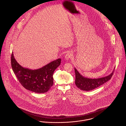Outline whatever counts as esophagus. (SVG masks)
<instances>
[{"mask_svg": "<svg viewBox=\"0 0 126 126\" xmlns=\"http://www.w3.org/2000/svg\"><path fill=\"white\" fill-rule=\"evenodd\" d=\"M72 57H73V55H72V53L70 52H67V53L66 54V55L65 56V59L66 60H68L69 59L72 58Z\"/></svg>", "mask_w": 126, "mask_h": 126, "instance_id": "34e87169", "label": "esophagus"}]
</instances>
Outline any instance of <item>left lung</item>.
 Masks as SVG:
<instances>
[{
  "label": "left lung",
  "instance_id": "left-lung-1",
  "mask_svg": "<svg viewBox=\"0 0 126 126\" xmlns=\"http://www.w3.org/2000/svg\"><path fill=\"white\" fill-rule=\"evenodd\" d=\"M114 69L111 73L108 76L101 78L92 79L84 77L75 67L76 74L75 84L78 88L83 91H89L94 89L111 79L114 73Z\"/></svg>",
  "mask_w": 126,
  "mask_h": 126
}]
</instances>
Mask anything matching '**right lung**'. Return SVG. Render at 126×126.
<instances>
[{
    "instance_id": "add662e5",
    "label": "right lung",
    "mask_w": 126,
    "mask_h": 126,
    "mask_svg": "<svg viewBox=\"0 0 126 126\" xmlns=\"http://www.w3.org/2000/svg\"><path fill=\"white\" fill-rule=\"evenodd\" d=\"M11 66L18 81L26 89L36 93L48 92L53 84V74L60 66L61 59L52 61L42 67L32 70L21 66L11 55Z\"/></svg>"
}]
</instances>
